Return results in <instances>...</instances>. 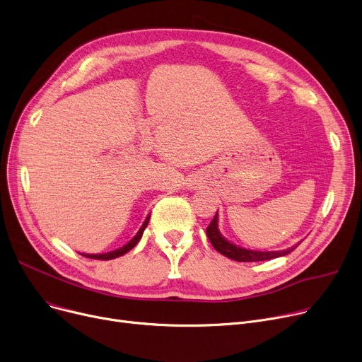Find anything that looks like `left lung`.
Listing matches in <instances>:
<instances>
[{"label": "left lung", "instance_id": "obj_1", "mask_svg": "<svg viewBox=\"0 0 362 362\" xmlns=\"http://www.w3.org/2000/svg\"><path fill=\"white\" fill-rule=\"evenodd\" d=\"M206 233H207L209 241L211 243V245H214L216 251L223 254L225 257L235 262H264V260L276 259L281 256H286V254L295 250L293 247V248H286L284 251H254V250H247V248L233 245L221 235V232L218 229V211L214 216V219H211V222L209 223V226L206 228Z\"/></svg>", "mask_w": 362, "mask_h": 362}]
</instances>
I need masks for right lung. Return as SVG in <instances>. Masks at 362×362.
Here are the masks:
<instances>
[{
	"label": "right lung",
	"instance_id": "add662e5",
	"mask_svg": "<svg viewBox=\"0 0 362 362\" xmlns=\"http://www.w3.org/2000/svg\"><path fill=\"white\" fill-rule=\"evenodd\" d=\"M148 219H151V216L146 218L144 223L141 225V228H140L139 232L136 233V237H134L129 244H125L124 247H121V248H118V250H115V251H110V252H106V254H83V256H84V257H89V259H95V260H112V259H115V257L122 256V254H125V252H129V251H130L132 248H134L136 244L140 241V238H141V235H143V230L146 229V226H147V223H148Z\"/></svg>",
	"mask_w": 362,
	"mask_h": 362
}]
</instances>
